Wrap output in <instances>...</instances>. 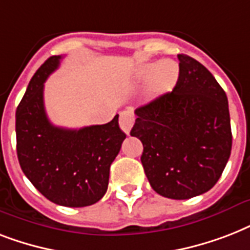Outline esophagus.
<instances>
[{"label": "esophagus", "instance_id": "obj_1", "mask_svg": "<svg viewBox=\"0 0 250 250\" xmlns=\"http://www.w3.org/2000/svg\"><path fill=\"white\" fill-rule=\"evenodd\" d=\"M133 122H135V115H133L132 111H129V110L122 111L121 118H119V125H121V128L123 129L127 135H129V131L132 128Z\"/></svg>", "mask_w": 250, "mask_h": 250}]
</instances>
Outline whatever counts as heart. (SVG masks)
Returning <instances> with one entry per match:
<instances>
[{
  "label": "heart",
  "mask_w": 250,
  "mask_h": 250,
  "mask_svg": "<svg viewBox=\"0 0 250 250\" xmlns=\"http://www.w3.org/2000/svg\"><path fill=\"white\" fill-rule=\"evenodd\" d=\"M179 79V64L175 61L164 60L158 63H143L135 71L137 83L148 82V93L153 97L170 92Z\"/></svg>",
  "instance_id": "b5f03b06"
}]
</instances>
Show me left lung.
Instances as JSON below:
<instances>
[{
  "label": "left lung",
  "mask_w": 250,
  "mask_h": 250,
  "mask_svg": "<svg viewBox=\"0 0 250 250\" xmlns=\"http://www.w3.org/2000/svg\"><path fill=\"white\" fill-rule=\"evenodd\" d=\"M172 92L135 110L131 136L143 143L141 164L157 193L187 200L211 189L231 154L226 92L198 61L178 54Z\"/></svg>",
  "instance_id": "8db88e82"
}]
</instances>
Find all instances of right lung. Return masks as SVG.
Listing matches in <instances>:
<instances>
[{
    "mask_svg": "<svg viewBox=\"0 0 250 250\" xmlns=\"http://www.w3.org/2000/svg\"><path fill=\"white\" fill-rule=\"evenodd\" d=\"M62 57L45 61L29 82L15 114L17 154L24 175L42 196L57 205L83 208L107 190L110 165L125 133L118 117L106 125L79 129L52 125L44 106V83Z\"/></svg>",
    "mask_w": 250,
    "mask_h": 250,
    "instance_id": "obj_1",
    "label": "right lung"
}]
</instances>
